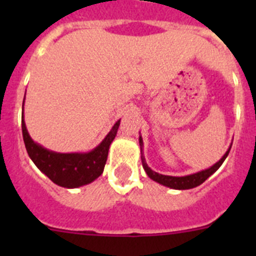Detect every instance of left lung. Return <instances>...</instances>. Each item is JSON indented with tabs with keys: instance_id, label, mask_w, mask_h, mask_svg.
Wrapping results in <instances>:
<instances>
[{
	"instance_id": "left-lung-1",
	"label": "left lung",
	"mask_w": 256,
	"mask_h": 256,
	"mask_svg": "<svg viewBox=\"0 0 256 256\" xmlns=\"http://www.w3.org/2000/svg\"><path fill=\"white\" fill-rule=\"evenodd\" d=\"M140 146H141L142 166H144V172L148 173V177H150L152 180H155V182L162 184V186L170 187V188H174V190H190V188H194V187L200 186L201 183L205 182V180H206L208 178L214 173V172L218 170L219 166L223 164V162L226 160V158H227L230 150V148H228L227 152L223 155V158H222L218 162H216L212 166L205 169V170L198 172V173L195 174H190V176H184V177H172V176H164V174L156 173V172H154L152 169L148 168V165L146 164V160H144V156L142 155V146H144V142H142L141 136H140ZM230 146H232V144H230Z\"/></svg>"
}]
</instances>
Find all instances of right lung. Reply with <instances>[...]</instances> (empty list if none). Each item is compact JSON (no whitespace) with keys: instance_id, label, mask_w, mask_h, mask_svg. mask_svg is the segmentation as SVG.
Wrapping results in <instances>:
<instances>
[{"instance_id":"obj_1","label":"right lung","mask_w":256,"mask_h":256,"mask_svg":"<svg viewBox=\"0 0 256 256\" xmlns=\"http://www.w3.org/2000/svg\"><path fill=\"white\" fill-rule=\"evenodd\" d=\"M120 120L114 124L104 141L90 152L60 154L42 148L30 138L24 123V115L22 119V130L26 152L37 165V168L58 186L65 188H76L94 182L102 174L108 160V148L116 136Z\"/></svg>"}]
</instances>
